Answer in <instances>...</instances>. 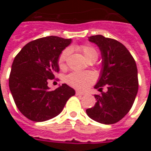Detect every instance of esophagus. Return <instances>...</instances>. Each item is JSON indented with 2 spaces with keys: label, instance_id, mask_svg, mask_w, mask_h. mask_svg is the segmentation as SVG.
I'll list each match as a JSON object with an SVG mask.
<instances>
[{
  "label": "esophagus",
  "instance_id": "obj_1",
  "mask_svg": "<svg viewBox=\"0 0 151 151\" xmlns=\"http://www.w3.org/2000/svg\"><path fill=\"white\" fill-rule=\"evenodd\" d=\"M76 95H81V96H82V95H85V93H84V92L79 91H76Z\"/></svg>",
  "mask_w": 151,
  "mask_h": 151
}]
</instances>
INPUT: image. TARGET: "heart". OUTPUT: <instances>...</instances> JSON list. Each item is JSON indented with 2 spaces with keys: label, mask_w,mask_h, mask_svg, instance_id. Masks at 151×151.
<instances>
[{
  "label": "heart",
  "mask_w": 151,
  "mask_h": 151,
  "mask_svg": "<svg viewBox=\"0 0 151 151\" xmlns=\"http://www.w3.org/2000/svg\"><path fill=\"white\" fill-rule=\"evenodd\" d=\"M78 50L82 52L86 61L96 60L98 58V52L93 47L90 45H82L78 47ZM69 54V50H64L60 55L58 59V65L60 69L65 67V61ZM95 81V74L91 72H73L65 78V82L73 87L80 90L87 88Z\"/></svg>",
  "instance_id": "obj_1"
}]
</instances>
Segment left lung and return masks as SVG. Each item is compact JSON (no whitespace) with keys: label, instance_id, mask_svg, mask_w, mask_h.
Instances as JSON below:
<instances>
[{"label":"left lung","instance_id":"1","mask_svg":"<svg viewBox=\"0 0 151 151\" xmlns=\"http://www.w3.org/2000/svg\"><path fill=\"white\" fill-rule=\"evenodd\" d=\"M89 41L101 52L102 69L95 88L101 95H95L97 102L86 114L92 120L104 124L118 122L132 108L138 91L137 69L135 60L123 44L101 35H92ZM104 85L108 88L101 91Z\"/></svg>","mask_w":151,"mask_h":151}]
</instances>
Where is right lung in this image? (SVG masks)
<instances>
[{
  "label": "right lung",
  "instance_id": "obj_1",
  "mask_svg": "<svg viewBox=\"0 0 151 151\" xmlns=\"http://www.w3.org/2000/svg\"><path fill=\"white\" fill-rule=\"evenodd\" d=\"M71 39L47 36L26 44L15 56L9 86L15 104L29 120L42 122L56 116L75 91L62 84L50 91L47 80L59 72L58 59Z\"/></svg>",
  "mask_w": 151,
  "mask_h": 151
}]
</instances>
